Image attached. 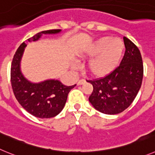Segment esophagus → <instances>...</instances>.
<instances>
[{
	"instance_id": "34e87169",
	"label": "esophagus",
	"mask_w": 155,
	"mask_h": 155,
	"mask_svg": "<svg viewBox=\"0 0 155 155\" xmlns=\"http://www.w3.org/2000/svg\"><path fill=\"white\" fill-rule=\"evenodd\" d=\"M85 80L84 79H80V80H79V82L77 83V85L79 86V85H82V84H83V83H85Z\"/></svg>"
}]
</instances>
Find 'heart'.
<instances>
[{
  "instance_id": "heart-1",
  "label": "heart",
  "mask_w": 155,
  "mask_h": 155,
  "mask_svg": "<svg viewBox=\"0 0 155 155\" xmlns=\"http://www.w3.org/2000/svg\"><path fill=\"white\" fill-rule=\"evenodd\" d=\"M124 49V42L121 39L104 37L98 39L88 47L80 58L94 56L87 64V71L91 76L101 78L109 75L116 68ZM71 68L76 70L79 66L77 63L72 61Z\"/></svg>"
}]
</instances>
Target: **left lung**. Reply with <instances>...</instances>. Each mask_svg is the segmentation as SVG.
<instances>
[{
    "label": "left lung",
    "mask_w": 155,
    "mask_h": 155,
    "mask_svg": "<svg viewBox=\"0 0 155 155\" xmlns=\"http://www.w3.org/2000/svg\"><path fill=\"white\" fill-rule=\"evenodd\" d=\"M125 52L119 66L100 79L88 81L94 90L89 97L93 107L107 115H115L126 110L139 92L143 75L142 57L137 46L123 37Z\"/></svg>",
    "instance_id": "left-lung-1"
}]
</instances>
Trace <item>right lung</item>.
Returning a JSON list of instances; mask_svg holds the SVG:
<instances>
[{
	"label": "right lung",
	"mask_w": 155,
	"mask_h": 155,
	"mask_svg": "<svg viewBox=\"0 0 155 155\" xmlns=\"http://www.w3.org/2000/svg\"><path fill=\"white\" fill-rule=\"evenodd\" d=\"M61 29L42 31L28 39L36 42L44 34H58ZM27 44L23 42L13 58L11 67V82L15 96L26 111L40 118H49L58 115L66 103L68 94L76 84L64 86L58 79H49L34 83L24 76L21 70V61Z\"/></svg>",
	"instance_id": "add662e5"
}]
</instances>
